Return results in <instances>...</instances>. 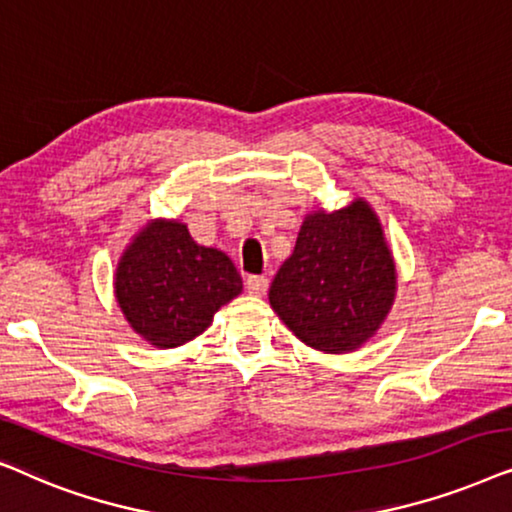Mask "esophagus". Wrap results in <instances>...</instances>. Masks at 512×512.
Here are the masks:
<instances>
[{"instance_id":"1","label":"esophagus","mask_w":512,"mask_h":512,"mask_svg":"<svg viewBox=\"0 0 512 512\" xmlns=\"http://www.w3.org/2000/svg\"><path fill=\"white\" fill-rule=\"evenodd\" d=\"M269 288V281L264 276H248L245 278V290H248V295L252 297H262L264 292Z\"/></svg>"}]
</instances>
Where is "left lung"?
Segmentation results:
<instances>
[{"mask_svg": "<svg viewBox=\"0 0 512 512\" xmlns=\"http://www.w3.org/2000/svg\"><path fill=\"white\" fill-rule=\"evenodd\" d=\"M398 271L384 227L365 199L311 210L295 250L278 269L269 304L311 349L353 353L377 335L393 309Z\"/></svg>", "mask_w": 512, "mask_h": 512, "instance_id": "1", "label": "left lung"}]
</instances>
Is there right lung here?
Returning <instances> with one entry per match:
<instances>
[{
	"label": "right lung",
	"instance_id": "right-lung-1",
	"mask_svg": "<svg viewBox=\"0 0 512 512\" xmlns=\"http://www.w3.org/2000/svg\"><path fill=\"white\" fill-rule=\"evenodd\" d=\"M241 292L234 262L196 243L185 222L166 217L142 224L114 271L121 313L154 349H175L203 335Z\"/></svg>",
	"mask_w": 512,
	"mask_h": 512
}]
</instances>
